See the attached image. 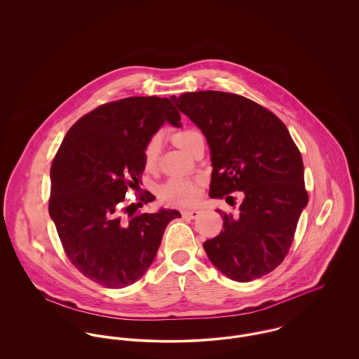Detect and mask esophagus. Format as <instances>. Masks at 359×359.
<instances>
[{"label":"esophagus","mask_w":359,"mask_h":359,"mask_svg":"<svg viewBox=\"0 0 359 359\" xmlns=\"http://www.w3.org/2000/svg\"><path fill=\"white\" fill-rule=\"evenodd\" d=\"M199 213H201V210H198V209H191V210H183L182 216L186 217V219H197Z\"/></svg>","instance_id":"esophagus-1"}]
</instances>
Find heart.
Segmentation results:
<instances>
[{
	"label": "heart",
	"instance_id": "1",
	"mask_svg": "<svg viewBox=\"0 0 359 359\" xmlns=\"http://www.w3.org/2000/svg\"><path fill=\"white\" fill-rule=\"evenodd\" d=\"M173 142L187 153L193 154L199 143L203 142L202 133L197 129H183L173 135ZM161 137L153 136L144 147L143 160L147 170H156L160 162ZM202 182L198 179H170L158 190L160 198L172 205H190L201 194Z\"/></svg>",
	"mask_w": 359,
	"mask_h": 359
}]
</instances>
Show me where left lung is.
<instances>
[{
  "label": "left lung",
  "instance_id": "1",
  "mask_svg": "<svg viewBox=\"0 0 359 359\" xmlns=\"http://www.w3.org/2000/svg\"><path fill=\"white\" fill-rule=\"evenodd\" d=\"M172 100L208 140L213 166L209 196L243 193L237 216L217 209L224 230L203 242L209 260L238 282L271 273L286 257L309 202L302 154L287 128L266 107L236 93L199 90Z\"/></svg>",
  "mask_w": 359,
  "mask_h": 359
}]
</instances>
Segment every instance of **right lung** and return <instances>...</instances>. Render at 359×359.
Instances as JSON below:
<instances>
[{
    "label": "right lung",
    "mask_w": 359,
    "mask_h": 359,
    "mask_svg": "<svg viewBox=\"0 0 359 359\" xmlns=\"http://www.w3.org/2000/svg\"><path fill=\"white\" fill-rule=\"evenodd\" d=\"M163 122L180 126L168 97L132 96L102 104L66 133L50 166L49 215L63 249L86 278L110 289L140 278L177 210L125 206L144 170L143 151ZM144 191L137 206L154 201Z\"/></svg>",
    "instance_id": "add662e5"
}]
</instances>
